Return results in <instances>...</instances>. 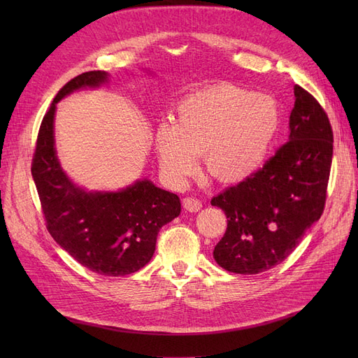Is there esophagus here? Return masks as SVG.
<instances>
[{"label":"esophagus","mask_w":358,"mask_h":358,"mask_svg":"<svg viewBox=\"0 0 358 358\" xmlns=\"http://www.w3.org/2000/svg\"><path fill=\"white\" fill-rule=\"evenodd\" d=\"M182 204L189 212H199L201 209V201L196 197H185L182 200Z\"/></svg>","instance_id":"esophagus-1"}]
</instances>
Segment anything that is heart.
I'll return each mask as SVG.
<instances>
[{
  "label": "heart",
  "mask_w": 358,
  "mask_h": 358,
  "mask_svg": "<svg viewBox=\"0 0 358 358\" xmlns=\"http://www.w3.org/2000/svg\"><path fill=\"white\" fill-rule=\"evenodd\" d=\"M280 127L278 103L233 85H215L183 99L178 122L155 131V149L166 175L178 183L206 167L220 182H241L263 166Z\"/></svg>",
  "instance_id": "1"
}]
</instances>
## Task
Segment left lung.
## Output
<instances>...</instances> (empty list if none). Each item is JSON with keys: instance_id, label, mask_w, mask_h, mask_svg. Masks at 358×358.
<instances>
[{"instance_id": "obj_1", "label": "left lung", "mask_w": 358, "mask_h": 358, "mask_svg": "<svg viewBox=\"0 0 358 358\" xmlns=\"http://www.w3.org/2000/svg\"><path fill=\"white\" fill-rule=\"evenodd\" d=\"M289 137L252 176L210 204L227 215L213 258L233 273L257 275L280 264L324 212L333 157V131L315 96L294 86Z\"/></svg>"}]
</instances>
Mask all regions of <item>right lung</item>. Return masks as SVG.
Instances as JSON below:
<instances>
[{
	"mask_svg": "<svg viewBox=\"0 0 358 358\" xmlns=\"http://www.w3.org/2000/svg\"><path fill=\"white\" fill-rule=\"evenodd\" d=\"M107 76L86 71L59 90L41 121L31 175L55 242L95 273L125 276L150 262L161 227L179 216L180 200L148 179L117 192H86L61 169L53 140L57 103L76 90L100 86Z\"/></svg>",
	"mask_w": 358,
	"mask_h": 358,
	"instance_id": "obj_1",
	"label": "right lung"
}]
</instances>
